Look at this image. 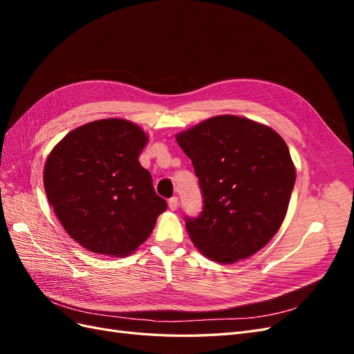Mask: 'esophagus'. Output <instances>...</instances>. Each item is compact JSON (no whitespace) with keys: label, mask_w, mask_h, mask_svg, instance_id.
Masks as SVG:
<instances>
[{"label":"esophagus","mask_w":354,"mask_h":354,"mask_svg":"<svg viewBox=\"0 0 354 354\" xmlns=\"http://www.w3.org/2000/svg\"><path fill=\"white\" fill-rule=\"evenodd\" d=\"M168 207H169V209H173V211H176V209H177V207H178V199H177V196L169 198V201H168Z\"/></svg>","instance_id":"obj_1"}]
</instances>
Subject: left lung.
<instances>
[{"label": "left lung", "instance_id": "8db88e82", "mask_svg": "<svg viewBox=\"0 0 354 354\" xmlns=\"http://www.w3.org/2000/svg\"><path fill=\"white\" fill-rule=\"evenodd\" d=\"M192 159L203 198L198 217H185L196 248L232 264L251 257L279 230L295 185L283 138L248 118L220 115L177 134Z\"/></svg>", "mask_w": 354, "mask_h": 354}]
</instances>
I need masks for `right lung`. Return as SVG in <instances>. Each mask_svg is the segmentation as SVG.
<instances>
[{
	"label": "right lung",
	"instance_id": "add662e5",
	"mask_svg": "<svg viewBox=\"0 0 354 354\" xmlns=\"http://www.w3.org/2000/svg\"><path fill=\"white\" fill-rule=\"evenodd\" d=\"M147 143L140 127L109 118L75 128L53 149L44 187L69 236L85 250L125 257L152 233L167 202L138 162Z\"/></svg>",
	"mask_w": 354,
	"mask_h": 354
}]
</instances>
